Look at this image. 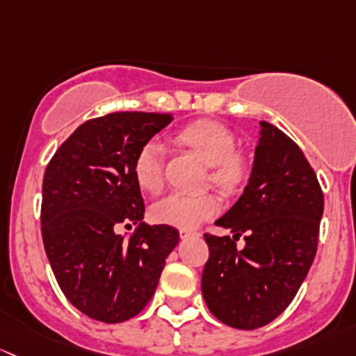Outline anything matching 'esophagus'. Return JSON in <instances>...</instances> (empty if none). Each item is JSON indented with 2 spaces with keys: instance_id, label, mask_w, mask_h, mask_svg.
<instances>
[{
  "instance_id": "1",
  "label": "esophagus",
  "mask_w": 356,
  "mask_h": 356,
  "mask_svg": "<svg viewBox=\"0 0 356 356\" xmlns=\"http://www.w3.org/2000/svg\"><path fill=\"white\" fill-rule=\"evenodd\" d=\"M179 236H181V238L200 236V232H193V229H179Z\"/></svg>"
}]
</instances>
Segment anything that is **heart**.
I'll use <instances>...</instances> for the list:
<instances>
[{"mask_svg":"<svg viewBox=\"0 0 356 356\" xmlns=\"http://www.w3.org/2000/svg\"><path fill=\"white\" fill-rule=\"evenodd\" d=\"M178 142L200 157L209 166L207 183L222 195H236L248 183L252 163L245 152L236 151V137L226 124L214 120H197L183 127ZM134 177L144 192L157 193L164 185V147L152 138L140 145L134 157ZM219 200L214 193L195 195L170 193L152 205L154 221L177 228H195L218 212Z\"/></svg>","mask_w":356,"mask_h":356,"instance_id":"obj_1","label":"heart"}]
</instances>
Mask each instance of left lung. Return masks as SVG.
Returning a JSON list of instances; mask_svg holds the SVG:
<instances>
[{"label":"left lung","instance_id":"left-lung-1","mask_svg":"<svg viewBox=\"0 0 356 356\" xmlns=\"http://www.w3.org/2000/svg\"><path fill=\"white\" fill-rule=\"evenodd\" d=\"M322 212L324 193L302 149L280 128L260 122L248 185L216 221L233 238L204 234L209 260L202 295L212 315L250 331L283 314L314 262Z\"/></svg>","mask_w":356,"mask_h":356}]
</instances>
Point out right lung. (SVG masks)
I'll list each match as a JSON object with an SVG mask.
<instances>
[{
  "label": "right lung",
  "mask_w": 356,
  "mask_h": 356,
  "mask_svg": "<svg viewBox=\"0 0 356 356\" xmlns=\"http://www.w3.org/2000/svg\"><path fill=\"white\" fill-rule=\"evenodd\" d=\"M170 113H109L82 123L49 161L42 181L44 250L61 291L94 321L116 324L144 310L179 233L145 225L134 177L142 144ZM138 224L124 241L115 229Z\"/></svg>",
  "instance_id": "obj_1"
}]
</instances>
